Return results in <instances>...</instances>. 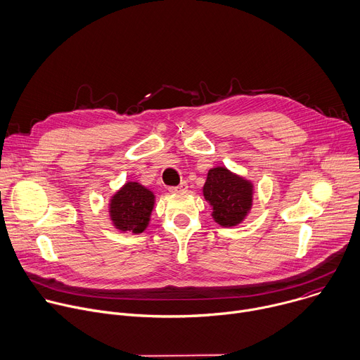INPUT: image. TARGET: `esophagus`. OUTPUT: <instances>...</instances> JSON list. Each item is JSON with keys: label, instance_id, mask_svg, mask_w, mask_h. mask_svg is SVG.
Listing matches in <instances>:
<instances>
[{"label": "esophagus", "instance_id": "1", "mask_svg": "<svg viewBox=\"0 0 360 360\" xmlns=\"http://www.w3.org/2000/svg\"><path fill=\"white\" fill-rule=\"evenodd\" d=\"M188 191V184L186 182H181L178 186H171L169 188V192L175 193V192H185Z\"/></svg>", "mask_w": 360, "mask_h": 360}]
</instances>
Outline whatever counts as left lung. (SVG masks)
I'll use <instances>...</instances> for the list:
<instances>
[{
  "label": "left lung",
  "instance_id": "8db88e82",
  "mask_svg": "<svg viewBox=\"0 0 360 360\" xmlns=\"http://www.w3.org/2000/svg\"><path fill=\"white\" fill-rule=\"evenodd\" d=\"M202 193L212 208L214 221L224 228H233L242 224L252 210L255 185L226 167H215L208 171Z\"/></svg>",
  "mask_w": 360,
  "mask_h": 360
}]
</instances>
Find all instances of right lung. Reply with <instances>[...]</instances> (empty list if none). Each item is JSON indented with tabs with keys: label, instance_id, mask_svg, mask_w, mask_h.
<instances>
[{
	"label": "right lung",
	"instance_id": "add662e5",
	"mask_svg": "<svg viewBox=\"0 0 360 360\" xmlns=\"http://www.w3.org/2000/svg\"><path fill=\"white\" fill-rule=\"evenodd\" d=\"M155 193L138 181H127L115 191L108 202V217L112 226L120 232L142 233L155 207Z\"/></svg>",
	"mask_w": 360,
	"mask_h": 360
}]
</instances>
